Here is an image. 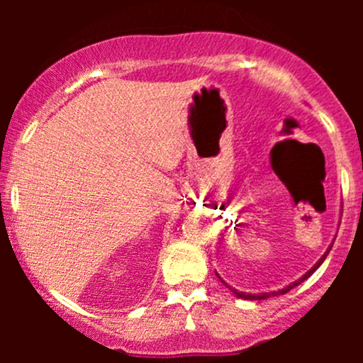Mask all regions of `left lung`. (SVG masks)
Returning <instances> with one entry per match:
<instances>
[{"instance_id": "8db88e82", "label": "left lung", "mask_w": 363, "mask_h": 363, "mask_svg": "<svg viewBox=\"0 0 363 363\" xmlns=\"http://www.w3.org/2000/svg\"><path fill=\"white\" fill-rule=\"evenodd\" d=\"M331 247H333V245H329V247H328V251H326V252H324V254H323V256H320V259H319L318 262H315V264H314V266H312V268L309 269V272H307V273H303V274H302V277H301V278H298V280H295L294 283H290V285L283 286V289H280V290H273V291H264V294H247V291H239V290H237V289H232V286H230V285H228V283H227V281H223V280H222V277H220V274H218V273H216V277H218V278H220V281H222V283H223V285H225V286H227V289H228V290H230V291H232V294H234L237 298H244V301H264V298H269V297H278V295H283V294H286V291H290L291 289H295V286H297V285H301V283H302L303 280H307V278H309V277H311V274H312V273H314V272H315V269H318L320 264H323V262H324V259H326V256H328V254H329V251H331Z\"/></svg>"}]
</instances>
